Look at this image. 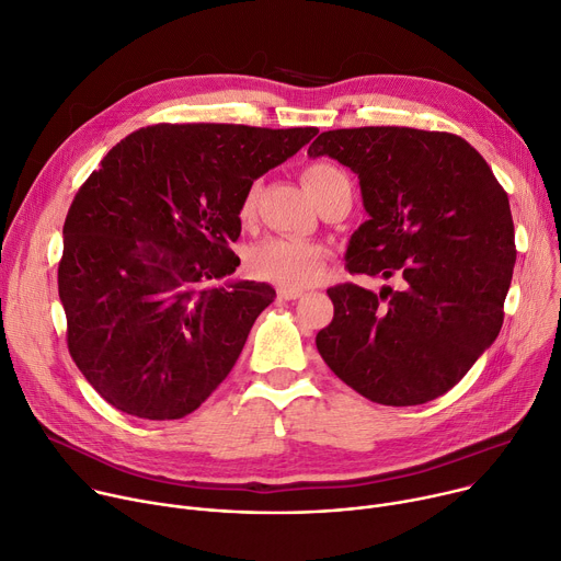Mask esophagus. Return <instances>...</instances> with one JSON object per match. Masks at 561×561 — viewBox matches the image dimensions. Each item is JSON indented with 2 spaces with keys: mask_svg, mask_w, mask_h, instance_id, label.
Listing matches in <instances>:
<instances>
[{
  "mask_svg": "<svg viewBox=\"0 0 561 561\" xmlns=\"http://www.w3.org/2000/svg\"><path fill=\"white\" fill-rule=\"evenodd\" d=\"M277 297L279 299H297V297H301V290L299 288H286V286H279L277 288Z\"/></svg>",
  "mask_w": 561,
  "mask_h": 561,
  "instance_id": "34e87169",
  "label": "esophagus"
}]
</instances>
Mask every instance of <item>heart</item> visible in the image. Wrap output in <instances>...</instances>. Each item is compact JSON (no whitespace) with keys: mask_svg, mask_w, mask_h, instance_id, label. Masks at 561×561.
<instances>
[{"mask_svg":"<svg viewBox=\"0 0 561 561\" xmlns=\"http://www.w3.org/2000/svg\"><path fill=\"white\" fill-rule=\"evenodd\" d=\"M304 187L320 203L340 185L351 190V183L342 170L329 163H313L301 172ZM262 183L254 181L241 196L239 219L248 221L257 208ZM327 264V248L316 241L295 237H271L254 243L245 254V268L252 277L273 282L286 288H301L313 284Z\"/></svg>","mask_w":561,"mask_h":561,"instance_id":"heart-1","label":"heart"}]
</instances>
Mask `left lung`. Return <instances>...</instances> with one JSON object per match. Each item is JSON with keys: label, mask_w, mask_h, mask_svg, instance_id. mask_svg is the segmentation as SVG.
Here are the masks:
<instances>
[{"label": "left lung", "mask_w": 561, "mask_h": 561, "mask_svg": "<svg viewBox=\"0 0 561 561\" xmlns=\"http://www.w3.org/2000/svg\"><path fill=\"white\" fill-rule=\"evenodd\" d=\"M309 157L360 179L369 219L351 234L348 273L400 282L380 295L329 288L333 320L316 337L331 371L391 407L449 391L496 340L517 260L505 190L456 134L412 127L322 131Z\"/></svg>", "instance_id": "1"}]
</instances>
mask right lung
I'll return each mask as SVG.
<instances>
[{"instance_id":"right-lung-1","label":"right lung","mask_w":561,"mask_h":561,"mask_svg":"<svg viewBox=\"0 0 561 561\" xmlns=\"http://www.w3.org/2000/svg\"><path fill=\"white\" fill-rule=\"evenodd\" d=\"M318 127L151 125L123 138L78 190L58 290L67 344L116 410L176 421L232 371L266 282H232L248 185Z\"/></svg>"}]
</instances>
